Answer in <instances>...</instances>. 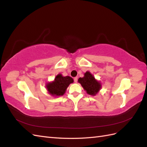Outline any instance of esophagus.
<instances>
[{"label":"esophagus","instance_id":"34e87169","mask_svg":"<svg viewBox=\"0 0 147 147\" xmlns=\"http://www.w3.org/2000/svg\"><path fill=\"white\" fill-rule=\"evenodd\" d=\"M74 80V82H75V83H77V82H78V77H75Z\"/></svg>","mask_w":147,"mask_h":147}]
</instances>
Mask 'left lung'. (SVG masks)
<instances>
[{
  "mask_svg": "<svg viewBox=\"0 0 147 147\" xmlns=\"http://www.w3.org/2000/svg\"><path fill=\"white\" fill-rule=\"evenodd\" d=\"M78 81L88 94L90 95H96L101 87L100 83L96 80L94 77L89 72L84 74V77L79 78Z\"/></svg>",
  "mask_w": 147,
  "mask_h": 147,
  "instance_id": "left-lung-1",
  "label": "left lung"
}]
</instances>
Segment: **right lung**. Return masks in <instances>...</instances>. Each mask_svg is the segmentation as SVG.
<instances>
[{"mask_svg":"<svg viewBox=\"0 0 147 147\" xmlns=\"http://www.w3.org/2000/svg\"><path fill=\"white\" fill-rule=\"evenodd\" d=\"M73 82L74 80L72 77L69 76L63 77L61 74H59L56 77L54 82L47 84V88L51 95L63 96L65 93L67 88Z\"/></svg>","mask_w":147,"mask_h":147,"instance_id":"1","label":"right lung"}]
</instances>
